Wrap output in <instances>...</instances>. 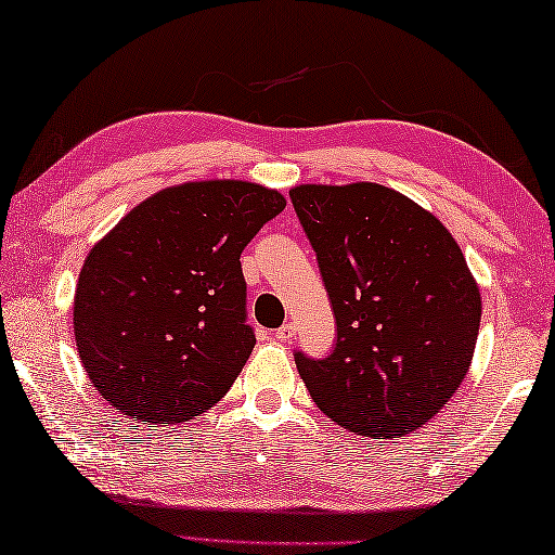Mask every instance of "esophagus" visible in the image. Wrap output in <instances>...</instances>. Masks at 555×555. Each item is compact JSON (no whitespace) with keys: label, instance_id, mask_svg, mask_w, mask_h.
I'll return each mask as SVG.
<instances>
[{"label":"esophagus","instance_id":"34e87169","mask_svg":"<svg viewBox=\"0 0 555 555\" xmlns=\"http://www.w3.org/2000/svg\"><path fill=\"white\" fill-rule=\"evenodd\" d=\"M293 337H295V326L293 324H283V326H278V330H275L278 341H293Z\"/></svg>","mask_w":555,"mask_h":555}]
</instances>
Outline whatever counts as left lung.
<instances>
[{
  "label": "left lung",
  "instance_id": "obj_1",
  "mask_svg": "<svg viewBox=\"0 0 555 555\" xmlns=\"http://www.w3.org/2000/svg\"><path fill=\"white\" fill-rule=\"evenodd\" d=\"M330 295L337 344L295 351L312 401L351 433L408 435L460 388L482 299L460 245L393 189L302 184L289 192Z\"/></svg>",
  "mask_w": 555,
  "mask_h": 555
}]
</instances>
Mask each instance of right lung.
Returning <instances> with one entry per match:
<instances>
[{
	"label": "right lung",
	"mask_w": 555,
	"mask_h": 555,
	"mask_svg": "<svg viewBox=\"0 0 555 555\" xmlns=\"http://www.w3.org/2000/svg\"><path fill=\"white\" fill-rule=\"evenodd\" d=\"M283 208V194L250 181H189L134 206L93 245L73 332L115 411L171 425L229 393L256 347L241 253Z\"/></svg>",
	"instance_id": "1"
}]
</instances>
